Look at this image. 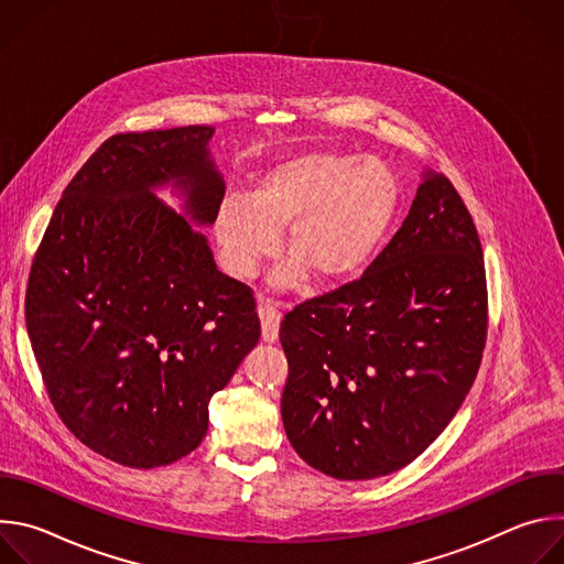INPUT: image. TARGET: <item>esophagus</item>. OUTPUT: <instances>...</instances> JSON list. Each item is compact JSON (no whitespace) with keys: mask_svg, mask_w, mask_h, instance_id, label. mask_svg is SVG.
Returning <instances> with one entry per match:
<instances>
[{"mask_svg":"<svg viewBox=\"0 0 564 564\" xmlns=\"http://www.w3.org/2000/svg\"><path fill=\"white\" fill-rule=\"evenodd\" d=\"M259 318H261V337L265 344H274L279 339V324H281V310L270 303H259Z\"/></svg>","mask_w":564,"mask_h":564,"instance_id":"esophagus-1","label":"esophagus"}]
</instances>
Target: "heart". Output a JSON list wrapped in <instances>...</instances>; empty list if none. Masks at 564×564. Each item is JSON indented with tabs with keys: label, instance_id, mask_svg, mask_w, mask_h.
<instances>
[{
	"label": "heart",
	"instance_id": "obj_1",
	"mask_svg": "<svg viewBox=\"0 0 564 564\" xmlns=\"http://www.w3.org/2000/svg\"><path fill=\"white\" fill-rule=\"evenodd\" d=\"M399 203L390 170L375 158L310 151L281 160L257 176L248 198L229 196L214 218L223 270L250 279L274 257L285 231L290 259L276 288L310 276L337 283L357 274L379 248Z\"/></svg>",
	"mask_w": 564,
	"mask_h": 564
}]
</instances>
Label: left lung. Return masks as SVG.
<instances>
[{"label": "left lung", "instance_id": "obj_1", "mask_svg": "<svg viewBox=\"0 0 564 564\" xmlns=\"http://www.w3.org/2000/svg\"><path fill=\"white\" fill-rule=\"evenodd\" d=\"M479 236L444 174L361 279L283 316L281 417L312 468L372 479L422 455L468 394L487 344Z\"/></svg>", "mask_w": 564, "mask_h": 564}]
</instances>
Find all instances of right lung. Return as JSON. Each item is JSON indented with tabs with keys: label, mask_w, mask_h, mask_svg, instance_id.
<instances>
[{
	"label": "right lung",
	"mask_w": 564,
	"mask_h": 564,
	"mask_svg": "<svg viewBox=\"0 0 564 564\" xmlns=\"http://www.w3.org/2000/svg\"><path fill=\"white\" fill-rule=\"evenodd\" d=\"M214 127L116 133L66 185L26 288V330L64 426L102 457L155 468L205 437L209 399L259 344L252 290L207 238L225 181ZM172 184L189 221L152 189Z\"/></svg>",
	"instance_id": "right-lung-1"
}]
</instances>
